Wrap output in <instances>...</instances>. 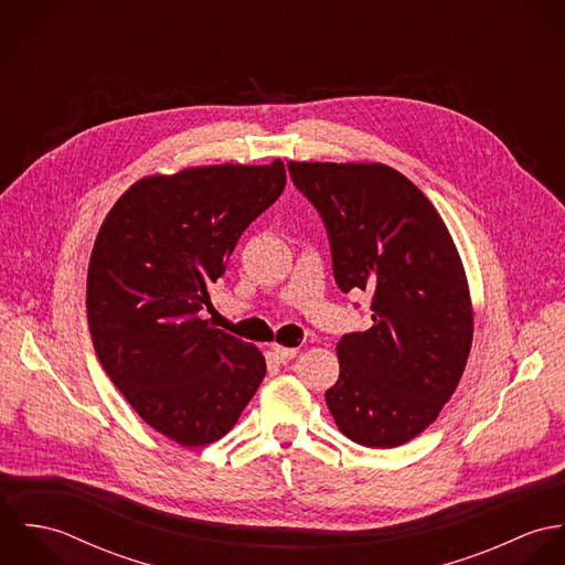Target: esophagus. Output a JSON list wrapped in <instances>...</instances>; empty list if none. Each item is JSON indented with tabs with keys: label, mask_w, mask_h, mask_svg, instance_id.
Masks as SVG:
<instances>
[{
	"label": "esophagus",
	"mask_w": 565,
	"mask_h": 565,
	"mask_svg": "<svg viewBox=\"0 0 565 565\" xmlns=\"http://www.w3.org/2000/svg\"><path fill=\"white\" fill-rule=\"evenodd\" d=\"M271 352H274L280 361H289V359H294V356L298 354V348H285V345L274 343V345H271Z\"/></svg>",
	"instance_id": "esophagus-1"
}]
</instances>
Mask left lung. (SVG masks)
Listing matches in <instances>:
<instances>
[{
	"label": "left lung",
	"instance_id": "obj_1",
	"mask_svg": "<svg viewBox=\"0 0 565 565\" xmlns=\"http://www.w3.org/2000/svg\"><path fill=\"white\" fill-rule=\"evenodd\" d=\"M320 211L343 294H372V328L337 343L326 404L339 430L396 448L428 428L455 394L475 313L457 245L430 200L383 162H287Z\"/></svg>",
	"mask_w": 565,
	"mask_h": 565
}]
</instances>
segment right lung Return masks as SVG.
<instances>
[{
    "label": "right lung",
    "instance_id": "add662e5",
    "mask_svg": "<svg viewBox=\"0 0 565 565\" xmlns=\"http://www.w3.org/2000/svg\"><path fill=\"white\" fill-rule=\"evenodd\" d=\"M285 182L280 159L154 173L115 202L97 233L86 276L97 359L141 419L180 446L224 437L265 376L256 345L198 311Z\"/></svg>",
    "mask_w": 565,
    "mask_h": 565
}]
</instances>
